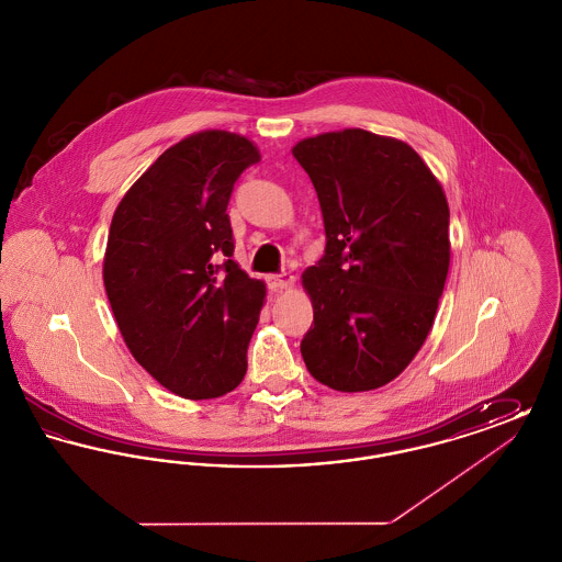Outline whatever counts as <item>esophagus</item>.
Returning a JSON list of instances; mask_svg holds the SVG:
<instances>
[{
    "mask_svg": "<svg viewBox=\"0 0 562 562\" xmlns=\"http://www.w3.org/2000/svg\"><path fill=\"white\" fill-rule=\"evenodd\" d=\"M294 284V278L291 273H276V276H268V286L271 291H284L291 289Z\"/></svg>",
    "mask_w": 562,
    "mask_h": 562,
    "instance_id": "esophagus-1",
    "label": "esophagus"
}]
</instances>
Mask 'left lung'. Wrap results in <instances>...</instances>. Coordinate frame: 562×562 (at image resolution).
I'll return each mask as SVG.
<instances>
[{
	"mask_svg": "<svg viewBox=\"0 0 562 562\" xmlns=\"http://www.w3.org/2000/svg\"><path fill=\"white\" fill-rule=\"evenodd\" d=\"M293 156L326 234L324 257L303 273L314 324L301 356L337 392L376 390L434 324L451 261L445 191L411 145L362 128L303 138Z\"/></svg>",
	"mask_w": 562,
	"mask_h": 562,
	"instance_id": "obj_1",
	"label": "left lung"
}]
</instances>
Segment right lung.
I'll use <instances>...</instances> for the list:
<instances>
[{
	"instance_id": "obj_1",
	"label": "right lung",
	"mask_w": 562,
	"mask_h": 562,
	"mask_svg": "<svg viewBox=\"0 0 562 562\" xmlns=\"http://www.w3.org/2000/svg\"><path fill=\"white\" fill-rule=\"evenodd\" d=\"M261 160L246 136L202 131L154 161L117 204L103 263L109 303L134 360L189 401L246 374L266 284L232 259L227 204Z\"/></svg>"
}]
</instances>
